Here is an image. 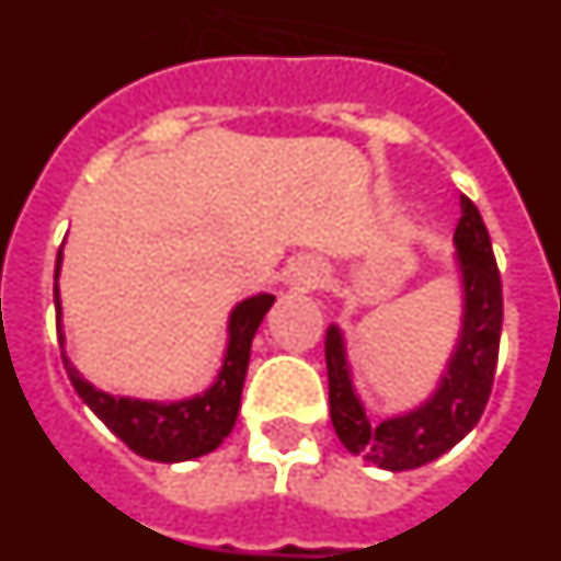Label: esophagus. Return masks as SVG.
I'll return each instance as SVG.
<instances>
[{"label":"esophagus","mask_w":561,"mask_h":561,"mask_svg":"<svg viewBox=\"0 0 561 561\" xmlns=\"http://www.w3.org/2000/svg\"><path fill=\"white\" fill-rule=\"evenodd\" d=\"M289 284H291V289H297V291H311L317 284H320V272H317V266L306 264V266H300L295 275H291Z\"/></svg>","instance_id":"34e87169"}]
</instances>
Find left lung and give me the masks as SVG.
I'll return each instance as SVG.
<instances>
[{"label":"left lung","instance_id":"left-lung-1","mask_svg":"<svg viewBox=\"0 0 561 561\" xmlns=\"http://www.w3.org/2000/svg\"><path fill=\"white\" fill-rule=\"evenodd\" d=\"M455 272L460 286V329L433 393L413 410L374 421L354 388L348 342L336 323L325 331L329 408L336 438L351 455L374 460L390 472H408L472 433L492 393L503 329V286L494 264L492 241L478 207L460 196L455 227Z\"/></svg>","mask_w":561,"mask_h":561}]
</instances>
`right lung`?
Wrapping results in <instances>:
<instances>
[{"instance_id": "1", "label": "right lung", "mask_w": 561, "mask_h": 561, "mask_svg": "<svg viewBox=\"0 0 561 561\" xmlns=\"http://www.w3.org/2000/svg\"><path fill=\"white\" fill-rule=\"evenodd\" d=\"M64 244L56 261V320L58 342L64 351V368L76 393L81 396L98 419L126 444L131 453L160 463H182V460L202 458L221 447V440L232 433L241 410V390L250 368L252 336L275 304V295L257 291L232 306L227 317V345L221 356V368L207 390L196 396H185L176 401L131 399V396H114L95 388L83 379L81 370L67 356V334H64V309L58 295V277H61Z\"/></svg>"}]
</instances>
